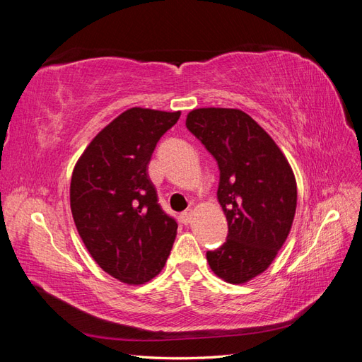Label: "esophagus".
I'll return each instance as SVG.
<instances>
[{
    "mask_svg": "<svg viewBox=\"0 0 362 362\" xmlns=\"http://www.w3.org/2000/svg\"><path fill=\"white\" fill-rule=\"evenodd\" d=\"M192 216H193L192 210H185V211L181 214L182 222H184V223H190V222H192Z\"/></svg>",
    "mask_w": 362,
    "mask_h": 362,
    "instance_id": "obj_1",
    "label": "esophagus"
}]
</instances>
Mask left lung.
Listing matches in <instances>:
<instances>
[{"mask_svg": "<svg viewBox=\"0 0 362 362\" xmlns=\"http://www.w3.org/2000/svg\"><path fill=\"white\" fill-rule=\"evenodd\" d=\"M185 127L216 158L226 242L206 252L218 278L243 284L264 272L286 242L298 204L293 170L278 145L237 108H198Z\"/></svg>", "mask_w": 362, "mask_h": 362, "instance_id": "obj_1", "label": "left lung"}]
</instances>
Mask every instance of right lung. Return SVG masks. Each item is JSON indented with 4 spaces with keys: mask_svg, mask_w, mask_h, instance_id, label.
<instances>
[{
    "mask_svg": "<svg viewBox=\"0 0 362 362\" xmlns=\"http://www.w3.org/2000/svg\"><path fill=\"white\" fill-rule=\"evenodd\" d=\"M180 116L129 108L90 141L75 164V226L98 266L127 284L139 286L157 276L177 235L178 223L158 204L148 164Z\"/></svg>",
    "mask_w": 362,
    "mask_h": 362,
    "instance_id": "1",
    "label": "right lung"
}]
</instances>
